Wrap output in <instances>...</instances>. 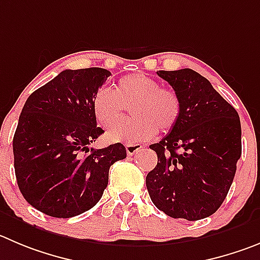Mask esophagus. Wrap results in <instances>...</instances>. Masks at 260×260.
Returning <instances> with one entry per match:
<instances>
[{
	"instance_id": "34e87169",
	"label": "esophagus",
	"mask_w": 260,
	"mask_h": 260,
	"mask_svg": "<svg viewBox=\"0 0 260 260\" xmlns=\"http://www.w3.org/2000/svg\"><path fill=\"white\" fill-rule=\"evenodd\" d=\"M142 146L140 144H127L125 145V150H127L128 155H135L136 152L140 151Z\"/></svg>"
}]
</instances>
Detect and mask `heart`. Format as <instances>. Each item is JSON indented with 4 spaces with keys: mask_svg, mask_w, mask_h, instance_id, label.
Here are the masks:
<instances>
[{
    "mask_svg": "<svg viewBox=\"0 0 260 260\" xmlns=\"http://www.w3.org/2000/svg\"><path fill=\"white\" fill-rule=\"evenodd\" d=\"M131 106L132 119L119 123L106 133L109 141L138 144L154 137L159 128L168 132L178 122L181 101L178 94L160 87L155 79L142 73L125 75L116 82L115 91L101 87L92 100L96 120L111 127Z\"/></svg>",
    "mask_w": 260,
    "mask_h": 260,
    "instance_id": "b5f03b06",
    "label": "heart"
}]
</instances>
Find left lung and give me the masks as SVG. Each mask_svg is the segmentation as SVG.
I'll use <instances>...</instances> for the list:
<instances>
[{
	"instance_id": "left-lung-1",
	"label": "left lung",
	"mask_w": 260,
	"mask_h": 260,
	"mask_svg": "<svg viewBox=\"0 0 260 260\" xmlns=\"http://www.w3.org/2000/svg\"><path fill=\"white\" fill-rule=\"evenodd\" d=\"M179 97L169 135L150 145L157 164L146 176L155 207L172 218L199 220L222 205L241 156V124L234 106L192 69L159 70Z\"/></svg>"
}]
</instances>
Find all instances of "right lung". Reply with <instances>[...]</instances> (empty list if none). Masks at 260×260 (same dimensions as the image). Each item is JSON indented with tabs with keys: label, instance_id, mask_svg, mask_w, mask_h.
Returning a JSON list of instances; mask_svg holds the SVG:
<instances>
[{
	"label": "right lung",
	"instance_id": "1",
	"mask_svg": "<svg viewBox=\"0 0 260 260\" xmlns=\"http://www.w3.org/2000/svg\"><path fill=\"white\" fill-rule=\"evenodd\" d=\"M110 74L103 68L62 70L24 104L13 140L16 181L24 199L50 217H75L93 208L110 167L127 156L119 142L88 147L104 133L92 100Z\"/></svg>",
	"mask_w": 260,
	"mask_h": 260
}]
</instances>
